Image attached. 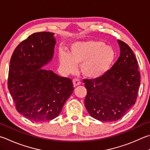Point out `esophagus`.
<instances>
[{
	"instance_id": "esophagus-1",
	"label": "esophagus",
	"mask_w": 150,
	"mask_h": 150,
	"mask_svg": "<svg viewBox=\"0 0 150 150\" xmlns=\"http://www.w3.org/2000/svg\"><path fill=\"white\" fill-rule=\"evenodd\" d=\"M73 86H74V87H76L79 85V84H81V81L80 80L77 79H74L73 80Z\"/></svg>"
}]
</instances>
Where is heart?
I'll return each instance as SVG.
<instances>
[{
    "label": "heart",
    "instance_id": "1",
    "mask_svg": "<svg viewBox=\"0 0 150 150\" xmlns=\"http://www.w3.org/2000/svg\"><path fill=\"white\" fill-rule=\"evenodd\" d=\"M113 47L101 40H83L71 45L69 54L59 53V64L66 71L72 73L81 65V71L88 79L102 77L110 71L115 61Z\"/></svg>",
    "mask_w": 150,
    "mask_h": 150
}]
</instances>
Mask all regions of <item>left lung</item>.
<instances>
[{
	"instance_id": "left-lung-1",
	"label": "left lung",
	"mask_w": 150,
	"mask_h": 150,
	"mask_svg": "<svg viewBox=\"0 0 150 150\" xmlns=\"http://www.w3.org/2000/svg\"><path fill=\"white\" fill-rule=\"evenodd\" d=\"M117 42L120 56L111 69L100 78L83 80L87 90L86 110L102 121L122 117L135 103L140 87V75L134 54L126 43Z\"/></svg>"
}]
</instances>
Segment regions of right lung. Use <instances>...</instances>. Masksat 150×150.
Returning a JSON list of instances; mask_svg holds the SVG:
<instances>
[{
    "instance_id": "1",
    "label": "right lung",
    "mask_w": 150,
    "mask_h": 150,
    "mask_svg": "<svg viewBox=\"0 0 150 150\" xmlns=\"http://www.w3.org/2000/svg\"><path fill=\"white\" fill-rule=\"evenodd\" d=\"M56 42L53 33H35L11 57L8 88L16 110L32 121L56 118L74 90L70 79L42 68L52 59Z\"/></svg>"
}]
</instances>
